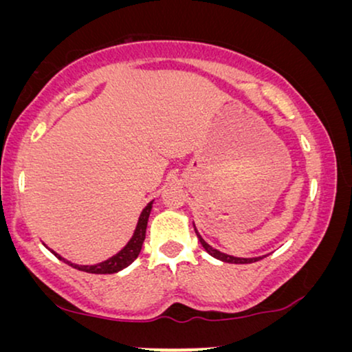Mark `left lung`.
Returning <instances> with one entry per match:
<instances>
[{"label": "left lung", "instance_id": "obj_1", "mask_svg": "<svg viewBox=\"0 0 352 352\" xmlns=\"http://www.w3.org/2000/svg\"><path fill=\"white\" fill-rule=\"evenodd\" d=\"M194 228H195V226H194ZM195 234H197V237H199L200 243L204 245V248L206 250V252H208L213 258H216V259H221V261H224V263H232V264H248V263L259 261V259H263V258H264V256H259V258H235V256H230V254L221 253V252H218V250H216V248L210 247V245L206 243L204 239H201V235H200L199 232H197V229H195Z\"/></svg>", "mask_w": 352, "mask_h": 352}]
</instances>
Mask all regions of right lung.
Wrapping results in <instances>:
<instances>
[{
  "label": "right lung",
  "instance_id": "obj_1",
  "mask_svg": "<svg viewBox=\"0 0 352 352\" xmlns=\"http://www.w3.org/2000/svg\"><path fill=\"white\" fill-rule=\"evenodd\" d=\"M152 204H153V201H151V204H148L146 208L142 210L141 216H139L136 230H134L131 240H129V242L124 245V248L122 250V252H118L117 254H115V256L109 258L107 261L94 264V266H78V264H72L70 261H67V259L59 256V254L52 252V250H51V252L54 253V256L59 258L60 261H64L65 264H69V266L78 269V271H83V272H89V274H113V272L122 271V269L129 266V264H131L134 259L138 258V254L141 253L144 239H146L147 221H148V214H151V210H152Z\"/></svg>",
  "mask_w": 352,
  "mask_h": 352
}]
</instances>
